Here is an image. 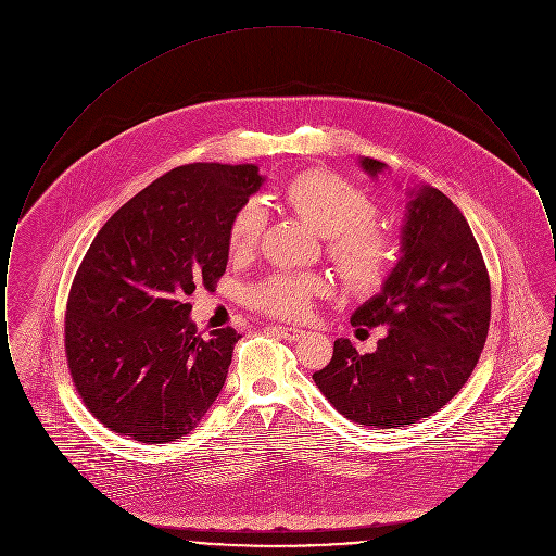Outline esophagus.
Here are the masks:
<instances>
[{
  "mask_svg": "<svg viewBox=\"0 0 556 556\" xmlns=\"http://www.w3.org/2000/svg\"><path fill=\"white\" fill-rule=\"evenodd\" d=\"M270 331H273V333H277L279 338L288 340V342H298L300 338H304V336H306V331H302V329H295V327H283V325H275V327H270Z\"/></svg>",
  "mask_w": 556,
  "mask_h": 556,
  "instance_id": "34e87169",
  "label": "esophagus"
}]
</instances>
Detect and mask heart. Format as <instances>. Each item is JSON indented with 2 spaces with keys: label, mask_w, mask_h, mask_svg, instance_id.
I'll return each mask as SVG.
<instances>
[{
  "label": "heart",
  "mask_w": 556,
  "mask_h": 556,
  "mask_svg": "<svg viewBox=\"0 0 556 556\" xmlns=\"http://www.w3.org/2000/svg\"><path fill=\"white\" fill-rule=\"evenodd\" d=\"M279 204L298 214L315 233L329 238V252L345 281L356 291L379 290L396 265L394 236L375 220V202L365 191L327 170H304L279 191ZM263 212L258 204H241L229 220V252L248 256L261 238ZM327 290L318 275L277 273L248 291V302L266 315L302 318L313 298Z\"/></svg>",
  "instance_id": "1"
}]
</instances>
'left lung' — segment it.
Returning <instances> with one entry per match:
<instances>
[{"instance_id": "left-lung-1", "label": "left lung", "mask_w": 556, "mask_h": 556, "mask_svg": "<svg viewBox=\"0 0 556 556\" xmlns=\"http://www.w3.org/2000/svg\"><path fill=\"white\" fill-rule=\"evenodd\" d=\"M377 179L388 164L361 159ZM400 258L352 315V325L388 327L370 354L336 340L331 363L313 375L345 419L379 429L431 417L476 369L490 327V277L471 227L446 193L406 191Z\"/></svg>"}]
</instances>
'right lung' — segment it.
<instances>
[{
    "label": "right lung",
    "instance_id": "obj_1",
    "mask_svg": "<svg viewBox=\"0 0 556 556\" xmlns=\"http://www.w3.org/2000/svg\"><path fill=\"white\" fill-rule=\"evenodd\" d=\"M265 184L256 164L193 162L141 189L89 245L66 304L64 345L85 406L141 444L187 435L220 394L236 329L198 333L187 295L214 290L229 220Z\"/></svg>",
    "mask_w": 556,
    "mask_h": 556
}]
</instances>
